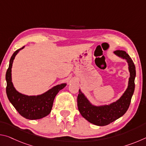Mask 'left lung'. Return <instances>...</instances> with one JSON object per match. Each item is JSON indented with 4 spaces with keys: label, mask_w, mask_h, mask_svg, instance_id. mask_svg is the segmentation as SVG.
Masks as SVG:
<instances>
[{
    "label": "left lung",
    "mask_w": 146,
    "mask_h": 146,
    "mask_svg": "<svg viewBox=\"0 0 146 146\" xmlns=\"http://www.w3.org/2000/svg\"><path fill=\"white\" fill-rule=\"evenodd\" d=\"M114 53L119 57L126 60L130 73L127 88L119 99L109 105L97 106L93 105L89 101L80 90L78 91L77 105L81 115L88 122L99 126L110 124L125 114L129 107L135 90L136 70L132 59L124 51L117 50L114 51Z\"/></svg>",
    "instance_id": "obj_1"
}]
</instances>
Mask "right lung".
Instances as JSON below:
<instances>
[{"instance_id":"right-lung-1","label":"right lung","mask_w":146,"mask_h":146,"mask_svg":"<svg viewBox=\"0 0 146 146\" xmlns=\"http://www.w3.org/2000/svg\"><path fill=\"white\" fill-rule=\"evenodd\" d=\"M23 48L15 51L9 60V68L6 71V94L12 105L19 113L29 120H37L46 117L50 113L55 96L59 91L66 87V84L54 86L48 91L36 96H28L17 91L11 80V68L15 57Z\"/></svg>"}]
</instances>
